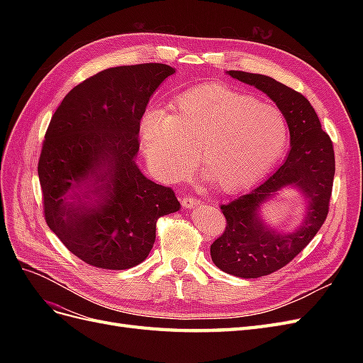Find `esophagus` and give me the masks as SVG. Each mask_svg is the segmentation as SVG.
I'll list each match as a JSON object with an SVG mask.
<instances>
[{
    "label": "esophagus",
    "instance_id": "esophagus-1",
    "mask_svg": "<svg viewBox=\"0 0 363 363\" xmlns=\"http://www.w3.org/2000/svg\"><path fill=\"white\" fill-rule=\"evenodd\" d=\"M201 201L199 199H195V196H183L182 199V206L183 208H194L199 206Z\"/></svg>",
    "mask_w": 363,
    "mask_h": 363
}]
</instances>
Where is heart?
Segmentation results:
<instances>
[{"mask_svg":"<svg viewBox=\"0 0 363 363\" xmlns=\"http://www.w3.org/2000/svg\"><path fill=\"white\" fill-rule=\"evenodd\" d=\"M288 144V123L276 106L223 84L182 94L171 112L140 123L144 156L163 180L188 172L195 155L215 188L239 192L265 177Z\"/></svg>","mask_w":363,"mask_h":363,"instance_id":"1","label":"heart"}]
</instances>
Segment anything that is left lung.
Listing matches in <instances>:
<instances>
[{"label":"left lung","mask_w":363,"mask_h":363,"mask_svg":"<svg viewBox=\"0 0 363 363\" xmlns=\"http://www.w3.org/2000/svg\"><path fill=\"white\" fill-rule=\"evenodd\" d=\"M267 94L286 118L291 150L281 167L247 195L223 204L225 232L211 245L215 265L236 277L257 279L283 268L304 250L324 224L335 177V152L316 112L301 94L268 75L227 71ZM296 189L306 201L302 224L289 234L267 226L259 207L283 189Z\"/></svg>","instance_id":"1"}]
</instances>
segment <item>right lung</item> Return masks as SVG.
<instances>
[{
  "label": "right lung",
  "mask_w": 363,
  "mask_h": 363,
  "mask_svg": "<svg viewBox=\"0 0 363 363\" xmlns=\"http://www.w3.org/2000/svg\"><path fill=\"white\" fill-rule=\"evenodd\" d=\"M169 65L108 68L77 84L54 112L38 164L48 227L87 265L144 262L156 223L180 208L172 189L136 164L142 115Z\"/></svg>",
  "instance_id": "obj_1"
}]
</instances>
